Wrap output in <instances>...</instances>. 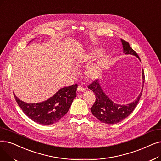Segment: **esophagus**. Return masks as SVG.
Segmentation results:
<instances>
[{
  "instance_id": "34e87169",
  "label": "esophagus",
  "mask_w": 161,
  "mask_h": 161,
  "mask_svg": "<svg viewBox=\"0 0 161 161\" xmlns=\"http://www.w3.org/2000/svg\"><path fill=\"white\" fill-rule=\"evenodd\" d=\"M78 92H85L86 91V89H85V88H83L82 86H79L78 87Z\"/></svg>"
}]
</instances>
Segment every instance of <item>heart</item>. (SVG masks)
<instances>
[{
  "instance_id": "heart-1",
  "label": "heart",
  "mask_w": 161,
  "mask_h": 161,
  "mask_svg": "<svg viewBox=\"0 0 161 161\" xmlns=\"http://www.w3.org/2000/svg\"><path fill=\"white\" fill-rule=\"evenodd\" d=\"M104 51L102 48H94L92 49L89 50L85 53L82 54L80 57L76 59L75 65L77 66H80L81 65L87 64L97 59L98 57L103 53ZM104 59L103 57L97 59L94 63L88 66L86 71V75L87 78L90 80H96L97 79L100 75L101 74L102 69L104 64ZM74 74H76L77 72L75 69L72 70Z\"/></svg>"
}]
</instances>
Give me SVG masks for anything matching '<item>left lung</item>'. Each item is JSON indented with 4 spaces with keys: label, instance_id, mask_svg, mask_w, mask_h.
<instances>
[{
    "label": "left lung",
    "instance_id": "1",
    "mask_svg": "<svg viewBox=\"0 0 161 161\" xmlns=\"http://www.w3.org/2000/svg\"><path fill=\"white\" fill-rule=\"evenodd\" d=\"M121 42L122 43L123 53L125 54L135 56L140 60L137 54L135 51L132 49V48L130 46L128 42L124 41L122 39ZM142 79L143 83H144L145 75L143 69H142ZM143 87V84L140 93L134 101L128 104H120L114 103L110 99L108 96L103 90L99 80H97L88 86V88L95 93L96 97L95 102L92 107L91 108V112L98 120L103 123L114 124L120 122L128 117L136 107L142 96Z\"/></svg>",
    "mask_w": 161,
    "mask_h": 161
}]
</instances>
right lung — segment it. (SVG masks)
<instances>
[{"instance_id": "add662e5", "label": "right lung", "mask_w": 161, "mask_h": 161, "mask_svg": "<svg viewBox=\"0 0 161 161\" xmlns=\"http://www.w3.org/2000/svg\"><path fill=\"white\" fill-rule=\"evenodd\" d=\"M77 84L60 89L47 100L36 103H25L14 93L15 99L24 113L35 122L51 125L57 122L70 108L76 97Z\"/></svg>"}]
</instances>
